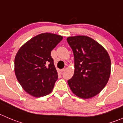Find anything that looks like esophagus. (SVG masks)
Returning a JSON list of instances; mask_svg holds the SVG:
<instances>
[{"instance_id": "34e87169", "label": "esophagus", "mask_w": 123, "mask_h": 123, "mask_svg": "<svg viewBox=\"0 0 123 123\" xmlns=\"http://www.w3.org/2000/svg\"><path fill=\"white\" fill-rule=\"evenodd\" d=\"M65 70H66V68H63V69H61L60 71L62 72H64V71H65Z\"/></svg>"}]
</instances>
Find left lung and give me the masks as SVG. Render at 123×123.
Masks as SVG:
<instances>
[{
    "label": "left lung",
    "mask_w": 123,
    "mask_h": 123,
    "mask_svg": "<svg viewBox=\"0 0 123 123\" xmlns=\"http://www.w3.org/2000/svg\"><path fill=\"white\" fill-rule=\"evenodd\" d=\"M67 42L74 56V73L68 81L72 92L88 99L98 94L111 75V61L108 52L93 38L86 36L69 37Z\"/></svg>",
    "instance_id": "8db88e82"
}]
</instances>
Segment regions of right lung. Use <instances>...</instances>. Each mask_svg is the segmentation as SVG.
<instances>
[{
    "label": "right lung",
    "instance_id": "1",
    "mask_svg": "<svg viewBox=\"0 0 123 123\" xmlns=\"http://www.w3.org/2000/svg\"><path fill=\"white\" fill-rule=\"evenodd\" d=\"M62 39L55 34H40L26 42L16 54L15 74L31 95L40 97L52 92L58 75L51 52Z\"/></svg>",
    "mask_w": 123,
    "mask_h": 123
}]
</instances>
